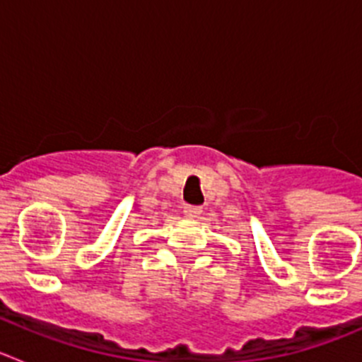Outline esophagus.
<instances>
[{"mask_svg":"<svg viewBox=\"0 0 362 362\" xmlns=\"http://www.w3.org/2000/svg\"><path fill=\"white\" fill-rule=\"evenodd\" d=\"M183 214L185 217H188V219H197V217L203 214V210H201V206H185Z\"/></svg>","mask_w":362,"mask_h":362,"instance_id":"obj_1","label":"esophagus"}]
</instances>
